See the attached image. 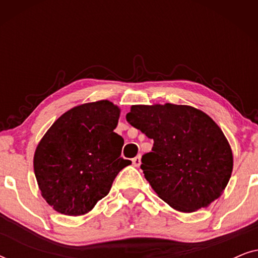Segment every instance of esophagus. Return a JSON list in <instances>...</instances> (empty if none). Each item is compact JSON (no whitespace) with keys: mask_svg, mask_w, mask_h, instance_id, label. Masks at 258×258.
Listing matches in <instances>:
<instances>
[{"mask_svg":"<svg viewBox=\"0 0 258 258\" xmlns=\"http://www.w3.org/2000/svg\"><path fill=\"white\" fill-rule=\"evenodd\" d=\"M133 164L135 165V167H140V165H141V156H140V155H139V156L133 158Z\"/></svg>","mask_w":258,"mask_h":258,"instance_id":"obj_1","label":"esophagus"}]
</instances>
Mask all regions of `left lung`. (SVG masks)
Listing matches in <instances>:
<instances>
[{
	"label": "left lung",
	"instance_id": "8db88e82",
	"mask_svg": "<svg viewBox=\"0 0 258 258\" xmlns=\"http://www.w3.org/2000/svg\"><path fill=\"white\" fill-rule=\"evenodd\" d=\"M126 121L154 140L142 157L144 177L157 196L179 213L208 208L223 194L234 157L216 122L183 104H136Z\"/></svg>",
	"mask_w": 258,
	"mask_h": 258
}]
</instances>
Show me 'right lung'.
Returning <instances> with one entry per match:
<instances>
[{
	"label": "right lung",
	"mask_w": 258,
	"mask_h": 258,
	"mask_svg": "<svg viewBox=\"0 0 258 258\" xmlns=\"http://www.w3.org/2000/svg\"><path fill=\"white\" fill-rule=\"evenodd\" d=\"M121 109L108 100L76 105L47 130L34 154L41 195L57 213L82 216L107 196L119 171L124 141L114 133Z\"/></svg>",
	"instance_id": "add662e5"
}]
</instances>
